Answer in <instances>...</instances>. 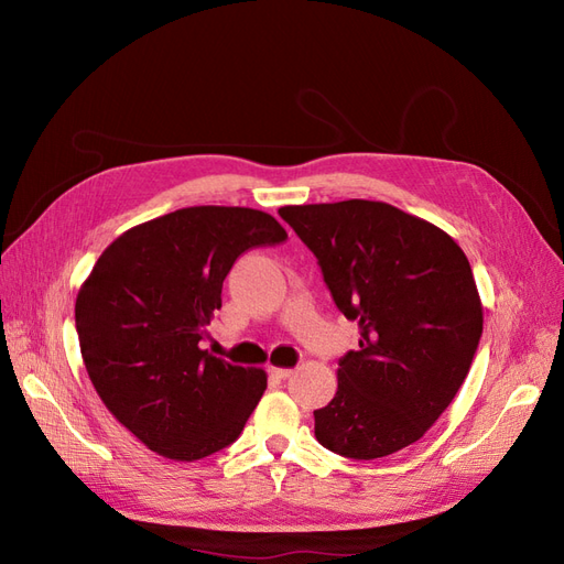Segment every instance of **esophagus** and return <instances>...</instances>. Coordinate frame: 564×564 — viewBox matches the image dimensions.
Wrapping results in <instances>:
<instances>
[{
    "label": "esophagus",
    "mask_w": 564,
    "mask_h": 564,
    "mask_svg": "<svg viewBox=\"0 0 564 564\" xmlns=\"http://www.w3.org/2000/svg\"><path fill=\"white\" fill-rule=\"evenodd\" d=\"M268 371L278 379H289L294 373V369H286V367H268Z\"/></svg>",
    "instance_id": "34e87169"
}]
</instances>
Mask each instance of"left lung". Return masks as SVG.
Returning <instances> with one entry per match:
<instances>
[{
  "instance_id": "left-lung-1",
  "label": "left lung",
  "mask_w": 564,
  "mask_h": 564,
  "mask_svg": "<svg viewBox=\"0 0 564 564\" xmlns=\"http://www.w3.org/2000/svg\"><path fill=\"white\" fill-rule=\"evenodd\" d=\"M322 268L336 308L360 327L338 360L334 400L315 409V437L334 454H395L445 412L482 336V303L452 237L386 202L282 207Z\"/></svg>"
}]
</instances>
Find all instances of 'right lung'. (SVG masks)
I'll return each instance as SVG.
<instances>
[{"mask_svg": "<svg viewBox=\"0 0 564 564\" xmlns=\"http://www.w3.org/2000/svg\"><path fill=\"white\" fill-rule=\"evenodd\" d=\"M286 230L247 207H187L119 235L84 280L75 324L110 414L164 458L197 460L240 437L263 369L199 348L237 256Z\"/></svg>", "mask_w": 564, "mask_h": 564, "instance_id": "obj_1", "label": "right lung"}]
</instances>
